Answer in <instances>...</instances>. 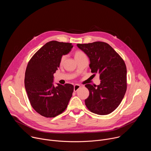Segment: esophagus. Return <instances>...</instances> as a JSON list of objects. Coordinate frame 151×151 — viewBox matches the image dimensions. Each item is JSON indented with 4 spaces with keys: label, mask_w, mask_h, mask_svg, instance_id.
I'll use <instances>...</instances> for the list:
<instances>
[{
    "label": "esophagus",
    "mask_w": 151,
    "mask_h": 151,
    "mask_svg": "<svg viewBox=\"0 0 151 151\" xmlns=\"http://www.w3.org/2000/svg\"><path fill=\"white\" fill-rule=\"evenodd\" d=\"M81 87V86L79 85H78V84H75L74 85V88H73V90L75 92H76Z\"/></svg>",
    "instance_id": "obj_1"
}]
</instances>
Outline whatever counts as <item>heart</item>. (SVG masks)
Here are the masks:
<instances>
[{
    "instance_id": "heart-1",
    "label": "heart",
    "mask_w": 151,
    "mask_h": 151,
    "mask_svg": "<svg viewBox=\"0 0 151 151\" xmlns=\"http://www.w3.org/2000/svg\"><path fill=\"white\" fill-rule=\"evenodd\" d=\"M85 55V54L82 51H77L75 53V58H78V57H79L81 56H82V55ZM65 58H66V56L65 55H63L61 57V58L60 59V64H62L63 63V61H64V60H65Z\"/></svg>"
}]
</instances>
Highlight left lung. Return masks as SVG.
Segmentation results:
<instances>
[{"instance_id": "8db88e82", "label": "left lung", "mask_w": 151, "mask_h": 151, "mask_svg": "<svg viewBox=\"0 0 151 151\" xmlns=\"http://www.w3.org/2000/svg\"><path fill=\"white\" fill-rule=\"evenodd\" d=\"M90 58L91 72L100 75L99 85L86 84L90 92L85 100L87 108L97 115L115 111L127 90V68L120 55L107 43L94 42L77 44ZM95 75V74H94Z\"/></svg>"}]
</instances>
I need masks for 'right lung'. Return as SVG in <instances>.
<instances>
[{
    "instance_id": "obj_1",
    "label": "right lung",
    "mask_w": 151,
    "mask_h": 151,
    "mask_svg": "<svg viewBox=\"0 0 151 151\" xmlns=\"http://www.w3.org/2000/svg\"><path fill=\"white\" fill-rule=\"evenodd\" d=\"M71 43L52 40L39 49L29 61L24 85L33 108L40 115L53 118L65 111L73 92V85H54V73L60 59L72 48Z\"/></svg>"
}]
</instances>
